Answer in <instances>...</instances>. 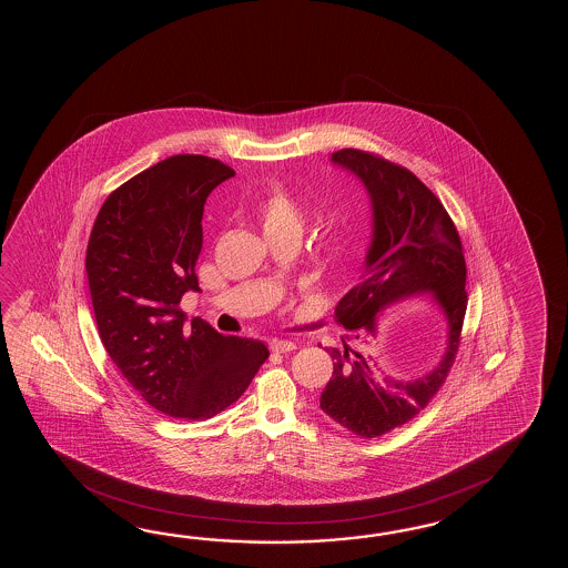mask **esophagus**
<instances>
[{"label":"esophagus","mask_w":568,"mask_h":568,"mask_svg":"<svg viewBox=\"0 0 568 568\" xmlns=\"http://www.w3.org/2000/svg\"><path fill=\"white\" fill-rule=\"evenodd\" d=\"M270 349L274 353H290V351L296 349V345L286 338H274V341H270Z\"/></svg>","instance_id":"obj_1"}]
</instances>
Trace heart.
Returning <instances> with one entry per match:
<instances>
[{"mask_svg":"<svg viewBox=\"0 0 568 568\" xmlns=\"http://www.w3.org/2000/svg\"><path fill=\"white\" fill-rule=\"evenodd\" d=\"M257 219L262 223L266 237L278 235L284 231H301V205L284 186L272 184L257 203Z\"/></svg>","mask_w":568,"mask_h":568,"instance_id":"obj_1","label":"heart"}]
</instances>
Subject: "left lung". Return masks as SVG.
<instances>
[{"mask_svg": "<svg viewBox=\"0 0 568 568\" xmlns=\"http://www.w3.org/2000/svg\"><path fill=\"white\" fill-rule=\"evenodd\" d=\"M331 160L365 184L374 211L365 272L338 302V325L351 331V338L367 341L377 335L375 314L418 294H433L447 316L440 362L433 372L408 382L379 374L369 355L347 343L341 349H326L333 377L321 394V408L353 435L375 438L410 423L445 384L467 311V266L447 209L410 170L355 148L338 150Z\"/></svg>", "mask_w": 568, "mask_h": 568, "instance_id": "left-lung-1", "label": "left lung"}]
</instances>
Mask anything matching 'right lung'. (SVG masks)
I'll use <instances>...</instances> for the list:
<instances>
[{"mask_svg":"<svg viewBox=\"0 0 568 568\" xmlns=\"http://www.w3.org/2000/svg\"><path fill=\"white\" fill-rule=\"evenodd\" d=\"M235 170L201 154L170 156L109 194L87 245L97 331L111 362L142 398L172 418L206 420L237 402L270 351L184 326L181 298L199 290L203 211Z\"/></svg>","mask_w":568,"mask_h":568,"instance_id":"add662e5","label":"right lung"}]
</instances>
